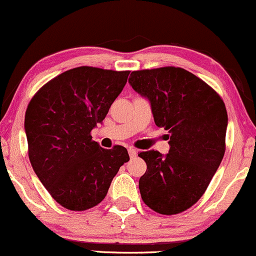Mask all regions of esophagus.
<instances>
[{"label": "esophagus", "mask_w": 256, "mask_h": 256, "mask_svg": "<svg viewBox=\"0 0 256 256\" xmlns=\"http://www.w3.org/2000/svg\"><path fill=\"white\" fill-rule=\"evenodd\" d=\"M128 155H130V158H136L137 156V150L134 148H128Z\"/></svg>", "instance_id": "esophagus-1"}]
</instances>
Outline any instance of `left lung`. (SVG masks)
I'll use <instances>...</instances> for the list:
<instances>
[{"mask_svg": "<svg viewBox=\"0 0 256 256\" xmlns=\"http://www.w3.org/2000/svg\"><path fill=\"white\" fill-rule=\"evenodd\" d=\"M132 89L150 104L154 122L168 131V154H138L146 164L140 192L152 210L171 216L198 201L224 158L228 113L212 88L179 67L134 71Z\"/></svg>", "mask_w": 256, "mask_h": 256, "instance_id": "8db88e82", "label": "left lung"}]
</instances>
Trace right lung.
Listing matches in <instances>:
<instances>
[{"mask_svg": "<svg viewBox=\"0 0 256 256\" xmlns=\"http://www.w3.org/2000/svg\"><path fill=\"white\" fill-rule=\"evenodd\" d=\"M128 73L72 68L48 82L28 104L24 126L32 168L67 210L98 204L130 160L124 146L104 149L90 134L124 89Z\"/></svg>", "mask_w": 256, "mask_h": 256, "instance_id": "obj_1", "label": "right lung"}]
</instances>
